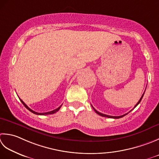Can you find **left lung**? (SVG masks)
<instances>
[{
	"label": "left lung",
	"instance_id": "left-lung-1",
	"mask_svg": "<svg viewBox=\"0 0 159 159\" xmlns=\"http://www.w3.org/2000/svg\"><path fill=\"white\" fill-rule=\"evenodd\" d=\"M145 93V92H144ZM144 93L143 94V95H142V96L141 97V98H140V100L139 101V102H137V103L136 104V105L134 106V108H135L136 106H137V105L140 103V102L141 101V100H142V98H143V95H144ZM93 109H94V111H96V114H98V115H100V116H103V117H107V118H111V119H120V118H122V117H123V116H125L126 114H127H127H123V115H121V116H110V115H107V114H102V113H101V112H99V111H98L97 110H96L93 107ZM132 111V110H131Z\"/></svg>",
	"mask_w": 159,
	"mask_h": 159
}]
</instances>
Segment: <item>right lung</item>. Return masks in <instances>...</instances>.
Wrapping results in <instances>:
<instances>
[{"label": "right lung", "instance_id": "1", "mask_svg": "<svg viewBox=\"0 0 159 159\" xmlns=\"http://www.w3.org/2000/svg\"><path fill=\"white\" fill-rule=\"evenodd\" d=\"M20 101H21V102L23 104V105L29 111H30L31 112H32V113H34V114H37V115H48V114H54V113H56L57 112V111H58L59 110H60V108H61V105L60 107H58V108H57L56 109V110H52V111H48V112H43V113H39V112H36V111H34V110H31V109L27 106V105L25 103V102L21 100V99L20 98Z\"/></svg>", "mask_w": 159, "mask_h": 159}]
</instances>
